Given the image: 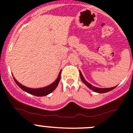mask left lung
<instances>
[{
	"mask_svg": "<svg viewBox=\"0 0 133 133\" xmlns=\"http://www.w3.org/2000/svg\"><path fill=\"white\" fill-rule=\"evenodd\" d=\"M79 76H80V78L81 79H82V82H83L84 84L86 85L87 86H88L89 89H92L93 91L97 92V93H107V92L110 91H112V89L116 88V87H113V88H97V87L93 86L91 83H89V82H88L85 79V78H83V75H82V72H81L80 71H79Z\"/></svg>",
	"mask_w": 133,
	"mask_h": 133,
	"instance_id": "obj_1",
	"label": "left lung"
}]
</instances>
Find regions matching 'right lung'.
I'll list each match as a JSON object with an SVG mask.
<instances>
[{
	"instance_id": "obj_1",
	"label": "right lung",
	"mask_w": 133,
	"mask_h": 133,
	"mask_svg": "<svg viewBox=\"0 0 133 133\" xmlns=\"http://www.w3.org/2000/svg\"><path fill=\"white\" fill-rule=\"evenodd\" d=\"M61 70L59 72V75H58L57 78L56 79V80L54 82H53L51 84L49 85L48 86L44 87V88H36V89H33V88H27V87H25L24 85H23L21 83H19L17 80L16 79V78L14 77V81L16 82V84L21 88L22 90H23L24 91L26 92V93H29V94L37 96V97H43V96H45L49 95L50 93H51V92L54 91L55 89V88L57 87L58 84L59 83V81H60L61 78Z\"/></svg>"
}]
</instances>
